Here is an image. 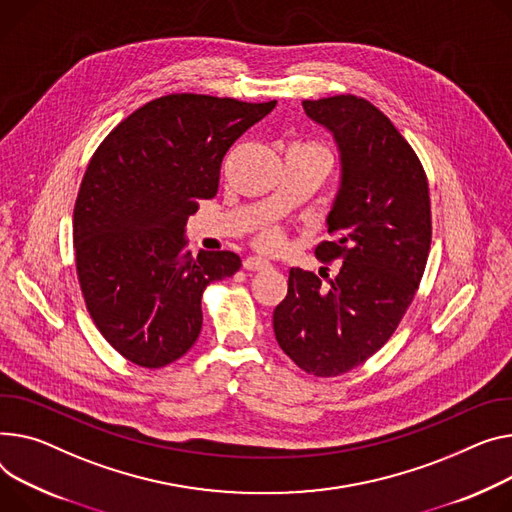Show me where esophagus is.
I'll return each instance as SVG.
<instances>
[{
    "instance_id": "34e87169",
    "label": "esophagus",
    "mask_w": 512,
    "mask_h": 512,
    "mask_svg": "<svg viewBox=\"0 0 512 512\" xmlns=\"http://www.w3.org/2000/svg\"><path fill=\"white\" fill-rule=\"evenodd\" d=\"M243 265H245V269H249V271H259V269L271 267V263H269L267 259H261V257H247Z\"/></svg>"
}]
</instances>
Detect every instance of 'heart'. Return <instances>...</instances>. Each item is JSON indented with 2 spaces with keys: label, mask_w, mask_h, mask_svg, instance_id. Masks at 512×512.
Wrapping results in <instances>:
<instances>
[{
  "label": "heart",
  "mask_w": 512,
  "mask_h": 512,
  "mask_svg": "<svg viewBox=\"0 0 512 512\" xmlns=\"http://www.w3.org/2000/svg\"><path fill=\"white\" fill-rule=\"evenodd\" d=\"M259 245L263 249H278L282 245V236H280V232H267L261 236Z\"/></svg>",
  "instance_id": "b5f03b06"
}]
</instances>
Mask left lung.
I'll return each instance as SVG.
<instances>
[{"label": "left lung", "mask_w": 512, "mask_h": 512, "mask_svg": "<svg viewBox=\"0 0 512 512\" xmlns=\"http://www.w3.org/2000/svg\"><path fill=\"white\" fill-rule=\"evenodd\" d=\"M302 109L339 152V187L327 214L337 238L315 253L342 267L329 286L292 267L274 333L302 370L335 377L381 350L412 304L430 251V197L416 152L368 100L339 94L302 100Z\"/></svg>", "instance_id": "8db88e82"}]
</instances>
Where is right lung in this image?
<instances>
[{
  "label": "right lung",
  "instance_id": "obj_1",
  "mask_svg": "<svg viewBox=\"0 0 512 512\" xmlns=\"http://www.w3.org/2000/svg\"><path fill=\"white\" fill-rule=\"evenodd\" d=\"M274 107L168 94L94 152L74 208L78 280L98 331L129 362L160 368L189 352L203 290L241 267L232 251H185V224L216 195L228 148Z\"/></svg>",
  "mask_w": 512,
  "mask_h": 512
}]
</instances>
